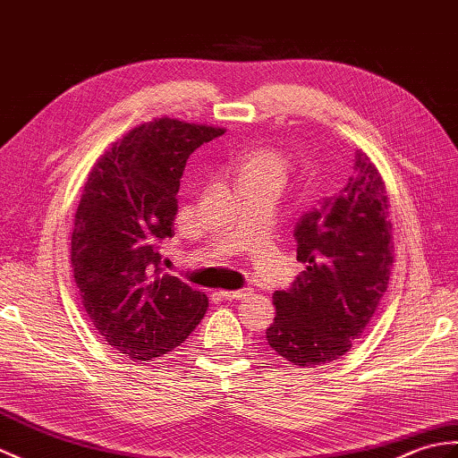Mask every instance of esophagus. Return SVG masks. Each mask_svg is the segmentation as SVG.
<instances>
[{"label":"esophagus","mask_w":458,"mask_h":458,"mask_svg":"<svg viewBox=\"0 0 458 458\" xmlns=\"http://www.w3.org/2000/svg\"><path fill=\"white\" fill-rule=\"evenodd\" d=\"M218 294L225 301H243L250 296V291H220Z\"/></svg>","instance_id":"esophagus-1"}]
</instances>
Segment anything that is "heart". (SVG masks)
I'll return each mask as SVG.
<instances>
[{
  "instance_id": "b5f03b06",
  "label": "heart",
  "mask_w": 458,
  "mask_h": 458,
  "mask_svg": "<svg viewBox=\"0 0 458 458\" xmlns=\"http://www.w3.org/2000/svg\"><path fill=\"white\" fill-rule=\"evenodd\" d=\"M289 159L265 146L250 148L230 162V175L236 181L240 193L250 189H269L281 193L289 177Z\"/></svg>"
}]
</instances>
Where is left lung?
Segmentation results:
<instances>
[{
  "mask_svg": "<svg viewBox=\"0 0 458 458\" xmlns=\"http://www.w3.org/2000/svg\"><path fill=\"white\" fill-rule=\"evenodd\" d=\"M304 265L289 291L273 294L267 344L289 363L310 369L342 359L385 296L394 265L385 179L365 152L355 177L294 228Z\"/></svg>",
  "mask_w": 458,
  "mask_h": 458,
  "instance_id": "obj_1",
  "label": "left lung"
}]
</instances>
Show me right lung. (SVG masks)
Here are the masks:
<instances>
[{
	"label": "right lung",
	"mask_w": 458,
	"mask_h": 458,
	"mask_svg": "<svg viewBox=\"0 0 458 458\" xmlns=\"http://www.w3.org/2000/svg\"><path fill=\"white\" fill-rule=\"evenodd\" d=\"M225 129L159 116L116 138L85 181L72 232V271L93 327L136 363L174 351L203 320L205 293L162 271L189 156Z\"/></svg>",
	"instance_id": "right-lung-1"
}]
</instances>
